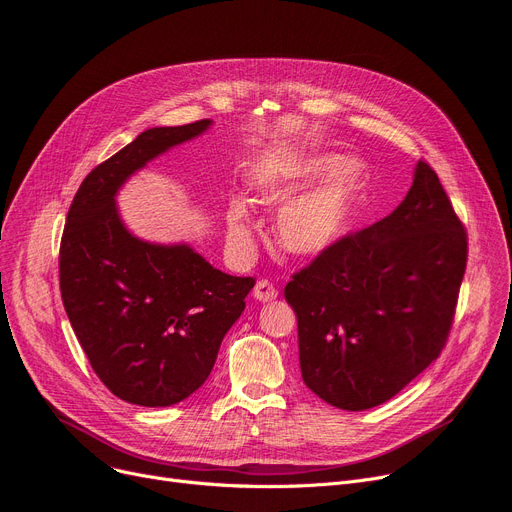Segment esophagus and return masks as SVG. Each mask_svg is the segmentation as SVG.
I'll use <instances>...</instances> for the list:
<instances>
[{"label": "esophagus", "mask_w": 512, "mask_h": 512, "mask_svg": "<svg viewBox=\"0 0 512 512\" xmlns=\"http://www.w3.org/2000/svg\"><path fill=\"white\" fill-rule=\"evenodd\" d=\"M278 297V291L276 286H272L268 280H259L253 288V299L261 301V303H268V301H274Z\"/></svg>", "instance_id": "1"}]
</instances>
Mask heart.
<instances>
[{
	"instance_id": "obj_1",
	"label": "heart",
	"mask_w": 512,
	"mask_h": 512,
	"mask_svg": "<svg viewBox=\"0 0 512 512\" xmlns=\"http://www.w3.org/2000/svg\"><path fill=\"white\" fill-rule=\"evenodd\" d=\"M307 185L312 188L302 193L300 190ZM253 188L265 205L287 201L274 219V234L282 251L314 259L330 251L347 234L366 188V165L360 159L341 161V154L335 152L274 159L255 169ZM226 228L230 249L236 255H247L253 244V221L249 205L242 198H232L228 203Z\"/></svg>"
}]
</instances>
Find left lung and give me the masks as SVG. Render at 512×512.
<instances>
[{
  "label": "left lung",
  "mask_w": 512,
  "mask_h": 512,
  "mask_svg": "<svg viewBox=\"0 0 512 512\" xmlns=\"http://www.w3.org/2000/svg\"><path fill=\"white\" fill-rule=\"evenodd\" d=\"M466 232L437 173L418 161L399 207L316 257L286 284L303 383L326 404H385L446 345Z\"/></svg>",
  "instance_id": "obj_1"
}]
</instances>
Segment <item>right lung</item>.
Instances as JSON below:
<instances>
[{"label":"right lung","instance_id":"obj_1","mask_svg":"<svg viewBox=\"0 0 512 512\" xmlns=\"http://www.w3.org/2000/svg\"><path fill=\"white\" fill-rule=\"evenodd\" d=\"M211 119L150 127L79 186L60 242V293L98 379L123 402L165 408L201 387L255 280L224 274L188 242L138 238L117 194Z\"/></svg>","mask_w":512,"mask_h":512}]
</instances>
